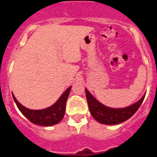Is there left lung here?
<instances>
[{"instance_id": "obj_1", "label": "left lung", "mask_w": 157, "mask_h": 157, "mask_svg": "<svg viewBox=\"0 0 157 157\" xmlns=\"http://www.w3.org/2000/svg\"><path fill=\"white\" fill-rule=\"evenodd\" d=\"M85 93L89 110L93 117L99 123L106 125L118 124L130 118L137 112L145 97V95H144L139 101L128 107L123 109H113L99 102L93 97L92 94L87 89H85Z\"/></svg>"}]
</instances>
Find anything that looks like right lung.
I'll use <instances>...</instances> for the list:
<instances>
[{
  "mask_svg": "<svg viewBox=\"0 0 157 157\" xmlns=\"http://www.w3.org/2000/svg\"><path fill=\"white\" fill-rule=\"evenodd\" d=\"M70 90L71 87H69L54 105L42 110H31L27 109L18 102L13 94H12L18 109L31 123L40 126H50L58 124L63 119L65 114L66 103Z\"/></svg>",
  "mask_w": 157,
  "mask_h": 157,
  "instance_id": "add662e5",
  "label": "right lung"
}]
</instances>
